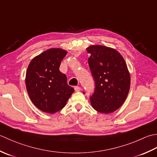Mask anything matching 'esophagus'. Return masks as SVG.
I'll return each instance as SVG.
<instances>
[{
    "label": "esophagus",
    "instance_id": "34e87169",
    "mask_svg": "<svg viewBox=\"0 0 157 157\" xmlns=\"http://www.w3.org/2000/svg\"><path fill=\"white\" fill-rule=\"evenodd\" d=\"M75 90L76 92H78V91H80L81 90V88L80 87H78V86H76V87H75Z\"/></svg>",
    "mask_w": 157,
    "mask_h": 157
}]
</instances>
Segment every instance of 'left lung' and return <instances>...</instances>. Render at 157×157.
<instances>
[{
  "instance_id": "obj_1",
  "label": "left lung",
  "mask_w": 157,
  "mask_h": 157,
  "mask_svg": "<svg viewBox=\"0 0 157 157\" xmlns=\"http://www.w3.org/2000/svg\"><path fill=\"white\" fill-rule=\"evenodd\" d=\"M89 68L95 81L90 97L92 107L99 113H113L125 101L130 89V74L123 56L113 48L91 45Z\"/></svg>"
}]
</instances>
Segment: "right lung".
Instances as JSON below:
<instances>
[{"instance_id":"add662e5","label":"right lung","mask_w":157,"mask_h":157,"mask_svg":"<svg viewBox=\"0 0 157 157\" xmlns=\"http://www.w3.org/2000/svg\"><path fill=\"white\" fill-rule=\"evenodd\" d=\"M66 54L59 48L49 49L34 57L28 67L25 85L28 95L44 113L53 114L62 109L75 91L59 70Z\"/></svg>"}]
</instances>
